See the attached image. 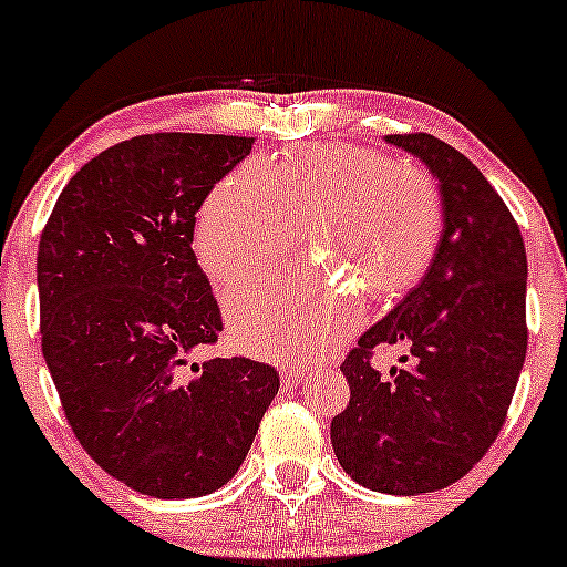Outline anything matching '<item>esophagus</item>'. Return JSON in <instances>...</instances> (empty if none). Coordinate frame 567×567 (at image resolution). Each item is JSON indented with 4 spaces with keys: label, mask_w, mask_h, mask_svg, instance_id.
Returning <instances> with one entry per match:
<instances>
[{
    "label": "esophagus",
    "mask_w": 567,
    "mask_h": 567,
    "mask_svg": "<svg viewBox=\"0 0 567 567\" xmlns=\"http://www.w3.org/2000/svg\"><path fill=\"white\" fill-rule=\"evenodd\" d=\"M279 379H282L285 390H292V386H298L300 382H303L306 371L292 369V367H282V369H279Z\"/></svg>",
    "instance_id": "1"
}]
</instances>
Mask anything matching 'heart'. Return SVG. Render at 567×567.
Listing matches in <instances>:
<instances>
[{"instance_id": "1", "label": "heart", "mask_w": 567, "mask_h": 567, "mask_svg": "<svg viewBox=\"0 0 567 567\" xmlns=\"http://www.w3.org/2000/svg\"><path fill=\"white\" fill-rule=\"evenodd\" d=\"M313 264L233 285L235 346L308 361L361 321V292L395 298L426 275L442 240V190L424 167L361 146H319L271 164H243L200 204L193 246L214 282L259 271L296 243Z\"/></svg>"}]
</instances>
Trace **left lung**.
I'll list each match as a JSON object with an SVG mask.
<instances>
[{"label":"left lung","instance_id":"left-lung-1","mask_svg":"<svg viewBox=\"0 0 567 567\" xmlns=\"http://www.w3.org/2000/svg\"><path fill=\"white\" fill-rule=\"evenodd\" d=\"M440 181L444 230L421 279L342 361L350 403L332 447L350 478L384 494L455 484L486 455L526 361V246L518 221L468 156L429 133H395ZM409 348L408 368L373 353Z\"/></svg>","mask_w":567,"mask_h":567}]
</instances>
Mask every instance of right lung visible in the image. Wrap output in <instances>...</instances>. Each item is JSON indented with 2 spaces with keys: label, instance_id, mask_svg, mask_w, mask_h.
Instances as JSON below:
<instances>
[{
  "label": "right lung",
  "instance_id": "1",
  "mask_svg": "<svg viewBox=\"0 0 567 567\" xmlns=\"http://www.w3.org/2000/svg\"><path fill=\"white\" fill-rule=\"evenodd\" d=\"M254 138L152 133L70 177L39 240L41 350L64 419L106 474L159 499L238 474L279 390L250 358L190 363L221 313L193 254L196 212Z\"/></svg>",
  "mask_w": 567,
  "mask_h": 567
}]
</instances>
